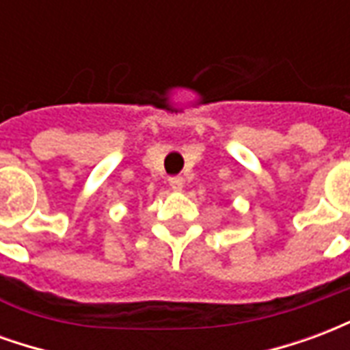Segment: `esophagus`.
Wrapping results in <instances>:
<instances>
[{
    "mask_svg": "<svg viewBox=\"0 0 350 350\" xmlns=\"http://www.w3.org/2000/svg\"><path fill=\"white\" fill-rule=\"evenodd\" d=\"M168 185L172 187L174 191H182L183 189V178L182 176H172L168 178Z\"/></svg>",
    "mask_w": 350,
    "mask_h": 350,
    "instance_id": "1",
    "label": "esophagus"
}]
</instances>
